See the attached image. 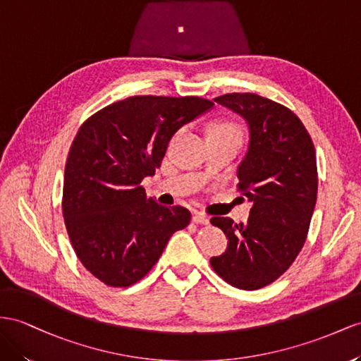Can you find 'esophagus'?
Listing matches in <instances>:
<instances>
[{
    "label": "esophagus",
    "mask_w": 361,
    "mask_h": 361,
    "mask_svg": "<svg viewBox=\"0 0 361 361\" xmlns=\"http://www.w3.org/2000/svg\"><path fill=\"white\" fill-rule=\"evenodd\" d=\"M192 221L195 224H202V226L209 224V218L204 214H201V212H195V214L192 215Z\"/></svg>",
    "instance_id": "obj_1"
}]
</instances>
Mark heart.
I'll list each match as a JSON object with an SVG mask.
<instances>
[{"label": "heart", "instance_id": "heart-1", "mask_svg": "<svg viewBox=\"0 0 361 361\" xmlns=\"http://www.w3.org/2000/svg\"><path fill=\"white\" fill-rule=\"evenodd\" d=\"M210 133H218V134H228L235 137H241V131H239V126L233 122H219L214 125L210 129Z\"/></svg>", "mask_w": 361, "mask_h": 361}]
</instances>
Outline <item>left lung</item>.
<instances>
[{
    "instance_id": "8db88e82",
    "label": "left lung",
    "mask_w": 361,
    "mask_h": 361,
    "mask_svg": "<svg viewBox=\"0 0 361 361\" xmlns=\"http://www.w3.org/2000/svg\"><path fill=\"white\" fill-rule=\"evenodd\" d=\"M241 116L250 131L238 168V189L253 202L245 224L214 216L227 250L210 265L239 290H259L282 276L300 253L317 200L316 149L291 109L253 92L214 99Z\"/></svg>"
}]
</instances>
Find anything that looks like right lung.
<instances>
[{
  "mask_svg": "<svg viewBox=\"0 0 361 361\" xmlns=\"http://www.w3.org/2000/svg\"><path fill=\"white\" fill-rule=\"evenodd\" d=\"M212 106L195 96H133L79 128L66 164L62 212L79 261L99 281L138 282L169 238L189 226L188 209L157 204L142 180L160 168L172 135Z\"/></svg>",
  "mask_w": 361,
  "mask_h": 361,
  "instance_id": "right-lung-1",
  "label": "right lung"
}]
</instances>
